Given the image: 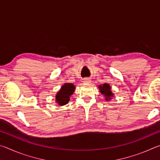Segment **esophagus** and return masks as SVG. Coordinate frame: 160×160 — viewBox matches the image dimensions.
<instances>
[{"label": "esophagus", "mask_w": 160, "mask_h": 160, "mask_svg": "<svg viewBox=\"0 0 160 160\" xmlns=\"http://www.w3.org/2000/svg\"><path fill=\"white\" fill-rule=\"evenodd\" d=\"M83 82L90 83V82H91V80L90 79V78H85V79L83 80Z\"/></svg>", "instance_id": "34e87169"}]
</instances>
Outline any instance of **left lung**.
I'll return each instance as SVG.
<instances>
[{"label": "left lung", "instance_id": "obj_1", "mask_svg": "<svg viewBox=\"0 0 160 160\" xmlns=\"http://www.w3.org/2000/svg\"><path fill=\"white\" fill-rule=\"evenodd\" d=\"M99 90H100V92H101L102 94H104V96L106 97V100H109L112 98L111 97H113V93L111 91V88L109 84L104 83L103 85H99Z\"/></svg>", "mask_w": 160, "mask_h": 160}]
</instances>
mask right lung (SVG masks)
Listing matches in <instances>:
<instances>
[{
  "instance_id": "1",
  "label": "right lung",
  "mask_w": 160,
  "mask_h": 160,
  "mask_svg": "<svg viewBox=\"0 0 160 160\" xmlns=\"http://www.w3.org/2000/svg\"><path fill=\"white\" fill-rule=\"evenodd\" d=\"M75 86L73 84L66 83L62 86L60 91H58L56 96V102L59 105H65L68 104L70 100V97L74 92Z\"/></svg>"
}]
</instances>
